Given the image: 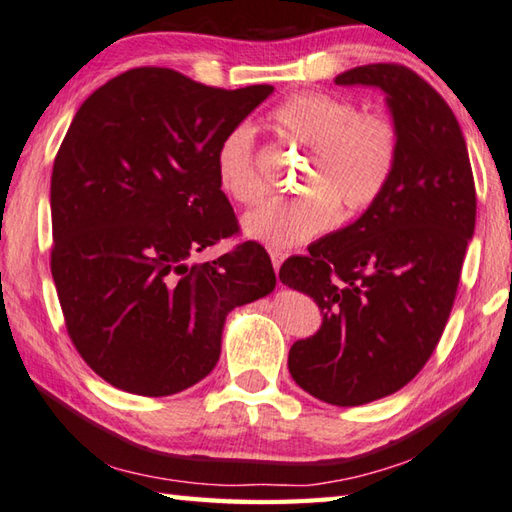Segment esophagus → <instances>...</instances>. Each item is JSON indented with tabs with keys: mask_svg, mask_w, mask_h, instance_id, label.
<instances>
[{
	"mask_svg": "<svg viewBox=\"0 0 512 512\" xmlns=\"http://www.w3.org/2000/svg\"><path fill=\"white\" fill-rule=\"evenodd\" d=\"M269 258H272L274 272L278 274V269H281V265H283V260L287 258V254H283V252H278V249H274V252H269Z\"/></svg>",
	"mask_w": 512,
	"mask_h": 512,
	"instance_id": "34e87169",
	"label": "esophagus"
}]
</instances>
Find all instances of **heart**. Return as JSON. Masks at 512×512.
Returning a JSON list of instances; mask_svg holds the SVG:
<instances>
[{
    "mask_svg": "<svg viewBox=\"0 0 512 512\" xmlns=\"http://www.w3.org/2000/svg\"><path fill=\"white\" fill-rule=\"evenodd\" d=\"M272 124L310 149L303 173V196L274 198L243 218L245 234L267 247L289 249L330 229L339 205L354 214L376 202L399 162L401 136L383 113H361L354 102L323 91H301L272 111ZM220 189L238 202L254 205L265 196V178L256 162V131L240 122L216 151Z\"/></svg>",
    "mask_w": 512,
    "mask_h": 512,
    "instance_id": "b5f03b06",
    "label": "heart"
}]
</instances>
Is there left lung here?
<instances>
[{
	"label": "left lung",
	"mask_w": 512,
	"mask_h": 512,
	"mask_svg": "<svg viewBox=\"0 0 512 512\" xmlns=\"http://www.w3.org/2000/svg\"><path fill=\"white\" fill-rule=\"evenodd\" d=\"M336 84L379 86L401 136L383 194L356 223L283 263L323 325L289 350L292 379L332 406H363L410 383L435 352L475 231L464 133L446 100L403 64H368Z\"/></svg>",
	"instance_id": "8db88e82"
}]
</instances>
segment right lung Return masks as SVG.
<instances>
[{
	"label": "right lung",
	"mask_w": 512,
	"mask_h": 512,
	"mask_svg": "<svg viewBox=\"0 0 512 512\" xmlns=\"http://www.w3.org/2000/svg\"><path fill=\"white\" fill-rule=\"evenodd\" d=\"M274 93L140 66L75 113L51 176V274L84 363L113 388L169 397L214 370L225 316L274 292L267 252L238 236L216 178L225 133Z\"/></svg>",
	"instance_id": "add662e5"
}]
</instances>
